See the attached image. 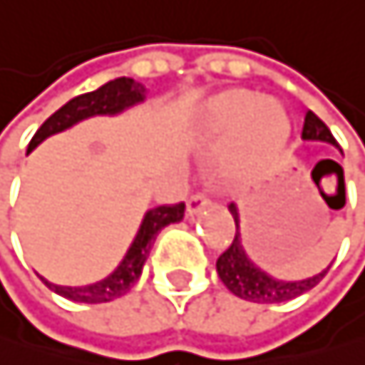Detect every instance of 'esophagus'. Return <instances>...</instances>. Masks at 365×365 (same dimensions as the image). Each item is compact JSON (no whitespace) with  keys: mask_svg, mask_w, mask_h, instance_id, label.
Segmentation results:
<instances>
[{"mask_svg":"<svg viewBox=\"0 0 365 365\" xmlns=\"http://www.w3.org/2000/svg\"><path fill=\"white\" fill-rule=\"evenodd\" d=\"M209 195L205 193V190H197V193H193L188 197V202H186V211H188V216H197L202 209L205 207H209Z\"/></svg>","mask_w":365,"mask_h":365,"instance_id":"34e87169","label":"esophagus"}]
</instances>
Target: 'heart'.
I'll return each mask as SVG.
<instances>
[{"instance_id": "1", "label": "heart", "mask_w": 365, "mask_h": 365, "mask_svg": "<svg viewBox=\"0 0 365 365\" xmlns=\"http://www.w3.org/2000/svg\"><path fill=\"white\" fill-rule=\"evenodd\" d=\"M209 121L220 130L237 124L239 165H250L269 156L287 135V119L278 103L269 98L253 101V93L241 89L216 96L209 108Z\"/></svg>"}]
</instances>
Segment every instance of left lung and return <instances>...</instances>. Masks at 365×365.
I'll return each mask as SVG.
<instances>
[{
	"mask_svg": "<svg viewBox=\"0 0 365 365\" xmlns=\"http://www.w3.org/2000/svg\"><path fill=\"white\" fill-rule=\"evenodd\" d=\"M304 140H319V142H329V145H336L331 130L327 128V124L319 119L315 112H306L304 119V130H302ZM230 214L235 216V225H237V235L235 241L230 244L225 253H220L216 259V272L220 280L225 283V287L239 299H246V302H255V304H280V302H289L299 294L313 289L319 280L324 278L329 272V267L324 272H319L310 278L304 280H278L274 276H269L262 272L259 267L250 262V257L246 255L244 246H241V235H239V209L237 205H230Z\"/></svg>",
	"mask_w": 365,
	"mask_h": 365,
	"instance_id": "8db88e82",
	"label": "left lung"
}]
</instances>
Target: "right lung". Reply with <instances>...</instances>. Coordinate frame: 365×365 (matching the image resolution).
Returning <instances> with one entry per match:
<instances>
[{"label":"right lung","instance_id":"add662e5","mask_svg":"<svg viewBox=\"0 0 365 365\" xmlns=\"http://www.w3.org/2000/svg\"><path fill=\"white\" fill-rule=\"evenodd\" d=\"M145 93H147V89L133 78H117V80L106 82V85L98 87L96 91H89V93H82V96L71 98L66 106H61L55 115L43 121V126L36 130V135H34L29 142L27 154L31 149H36L46 138L71 128L73 124H78L82 119L93 117V115H117V112L135 106V103H142L145 101ZM184 211H186L184 202H179V205H160L156 209H149L145 218H142V225L138 230L135 239H133L128 253L124 255V259H121L115 272H112L108 278L98 280V283L85 285V287H66V285L50 283L46 278H43V283H46L52 292L66 297L71 302H80V304H106L121 294H126L133 287V283L140 278L142 267L147 262L149 250L154 246L158 232L170 223H179V220L184 218Z\"/></svg>","mask_w":365,"mask_h":365}]
</instances>
